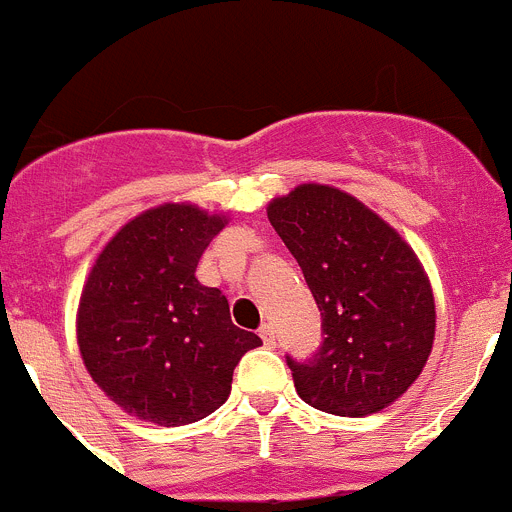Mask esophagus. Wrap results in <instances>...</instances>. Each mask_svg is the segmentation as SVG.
I'll return each mask as SVG.
<instances>
[{"label": "esophagus", "instance_id": "esophagus-1", "mask_svg": "<svg viewBox=\"0 0 512 512\" xmlns=\"http://www.w3.org/2000/svg\"><path fill=\"white\" fill-rule=\"evenodd\" d=\"M259 336H261V341L266 343V346H271V348L277 346V333H274V325H271V323L261 325Z\"/></svg>", "mask_w": 512, "mask_h": 512}]
</instances>
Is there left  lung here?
<instances>
[{
    "label": "left lung",
    "instance_id": "left-lung-1",
    "mask_svg": "<svg viewBox=\"0 0 512 512\" xmlns=\"http://www.w3.org/2000/svg\"><path fill=\"white\" fill-rule=\"evenodd\" d=\"M323 318L307 361L287 356L307 405L343 418L384 410L408 392L436 336L433 289L413 248L351 194L300 184L266 207Z\"/></svg>",
    "mask_w": 512,
    "mask_h": 512
}]
</instances>
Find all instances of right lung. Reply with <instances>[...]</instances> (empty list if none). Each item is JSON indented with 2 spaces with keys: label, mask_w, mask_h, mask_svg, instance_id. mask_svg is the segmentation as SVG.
<instances>
[{
  "label": "right lung",
  "mask_w": 512,
  "mask_h": 512,
  "mask_svg": "<svg viewBox=\"0 0 512 512\" xmlns=\"http://www.w3.org/2000/svg\"><path fill=\"white\" fill-rule=\"evenodd\" d=\"M228 217L158 205L122 225L89 271L76 341L94 382L125 413L187 425L230 395L241 356L261 346L230 320L225 295L194 271Z\"/></svg>",
  "instance_id": "add662e5"
}]
</instances>
